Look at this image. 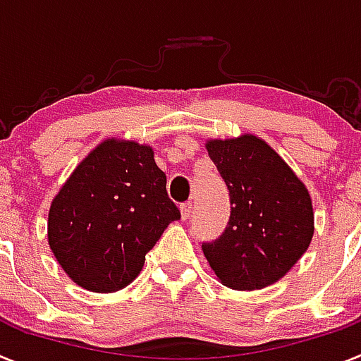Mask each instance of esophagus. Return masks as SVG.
<instances>
[{
  "mask_svg": "<svg viewBox=\"0 0 361 361\" xmlns=\"http://www.w3.org/2000/svg\"><path fill=\"white\" fill-rule=\"evenodd\" d=\"M192 212H193V204H192V202H184V204L180 206V215H183L184 221L192 217Z\"/></svg>",
  "mask_w": 361,
  "mask_h": 361,
  "instance_id": "34e87169",
  "label": "esophagus"
}]
</instances>
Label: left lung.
Masks as SVG:
<instances>
[{
	"instance_id": "left-lung-1",
	"label": "left lung",
	"mask_w": 361,
	"mask_h": 361,
	"mask_svg": "<svg viewBox=\"0 0 361 361\" xmlns=\"http://www.w3.org/2000/svg\"><path fill=\"white\" fill-rule=\"evenodd\" d=\"M208 155L230 192V221L202 252L223 285L257 290L279 281L307 252L314 233L309 190L255 135L208 140Z\"/></svg>"
}]
</instances>
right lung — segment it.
Returning <instances> with one entry per match:
<instances>
[{"instance_id": "obj_1", "label": "right lung", "mask_w": 361, "mask_h": 361, "mask_svg": "<svg viewBox=\"0 0 361 361\" xmlns=\"http://www.w3.org/2000/svg\"><path fill=\"white\" fill-rule=\"evenodd\" d=\"M180 212L166 192L153 149L107 138L52 199L49 246L85 290L116 292L140 274L146 254Z\"/></svg>"}]
</instances>
